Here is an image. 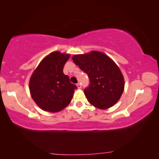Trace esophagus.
Segmentation results:
<instances>
[{
    "instance_id": "1",
    "label": "esophagus",
    "mask_w": 159,
    "mask_h": 159,
    "mask_svg": "<svg viewBox=\"0 0 159 159\" xmlns=\"http://www.w3.org/2000/svg\"><path fill=\"white\" fill-rule=\"evenodd\" d=\"M77 88H79V89H81L82 88V84H81V83H80V82H79V83L77 84Z\"/></svg>"
}]
</instances>
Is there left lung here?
Returning a JSON list of instances; mask_svg holds the SVG:
<instances>
[{"label": "left lung", "mask_w": 159, "mask_h": 159, "mask_svg": "<svg viewBox=\"0 0 159 159\" xmlns=\"http://www.w3.org/2000/svg\"><path fill=\"white\" fill-rule=\"evenodd\" d=\"M72 60L90 80L88 87L84 90L89 103L100 109L116 103L124 91L125 80L120 69L108 56L91 51L74 56Z\"/></svg>", "instance_id": "8db88e82"}]
</instances>
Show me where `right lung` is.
<instances>
[{
  "label": "right lung",
  "mask_w": 159,
  "mask_h": 159,
  "mask_svg": "<svg viewBox=\"0 0 159 159\" xmlns=\"http://www.w3.org/2000/svg\"><path fill=\"white\" fill-rule=\"evenodd\" d=\"M70 55L56 51L50 53L32 74L30 80L31 96L38 106L49 112H58L71 101L77 87L70 82L63 69Z\"/></svg>",
  "instance_id": "1"
}]
</instances>
